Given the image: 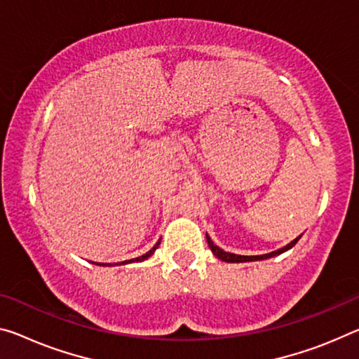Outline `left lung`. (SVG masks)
<instances>
[{"label": "left lung", "mask_w": 359, "mask_h": 359, "mask_svg": "<svg viewBox=\"0 0 359 359\" xmlns=\"http://www.w3.org/2000/svg\"><path fill=\"white\" fill-rule=\"evenodd\" d=\"M302 236V235H300ZM300 236L295 238L294 241H291L289 244H286V246L278 249V251H273L270 254H262V255H238V254H231V252H225L224 249H220L217 244H214V241L210 240L209 235L206 233V240H208V244L210 248V251H212V254L215 255V257L224 260V262H229V264H241V262H254V260H265V259H270V257H275V255H280L283 252L289 251V249L295 246V243H297L300 240Z\"/></svg>", "instance_id": "1"}]
</instances>
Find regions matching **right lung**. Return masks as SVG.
Wrapping results in <instances>:
<instances>
[{"instance_id":"right-lung-1","label":"right lung","mask_w":359,"mask_h":359,"mask_svg":"<svg viewBox=\"0 0 359 359\" xmlns=\"http://www.w3.org/2000/svg\"><path fill=\"white\" fill-rule=\"evenodd\" d=\"M161 241V240H159ZM159 241L155 244V246H153L149 252L147 254H144V255H140V257H135V259H130V260H124V262H121V264H99V262H94L95 265H100V266H113V265H126V264H134V262H144V260H147L149 257H151L153 255V252L156 251V248H158V244H159Z\"/></svg>"}]
</instances>
